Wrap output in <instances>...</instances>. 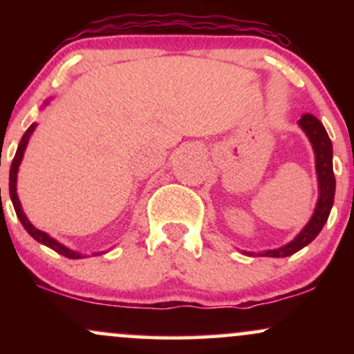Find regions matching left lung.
Returning <instances> with one entry per match:
<instances>
[{
  "label": "left lung",
  "instance_id": "obj_1",
  "mask_svg": "<svg viewBox=\"0 0 354 354\" xmlns=\"http://www.w3.org/2000/svg\"><path fill=\"white\" fill-rule=\"evenodd\" d=\"M298 124L301 126V129L306 133V136L310 138L313 149H315V158H316V174H318V188H319V198L316 203L315 213L308 225L301 230V233L296 236L293 241H290L288 245L281 248H276V250H268L265 253H258L259 256H270V258H286V256L295 254L296 251H299L319 234V231L323 230L324 223L328 221L330 216L333 201H335V188H336V180L335 173H333V145L330 136H328L326 129L321 124V121L313 115H303L301 120L298 121ZM253 256L254 253H246Z\"/></svg>",
  "mask_w": 354,
  "mask_h": 354
}]
</instances>
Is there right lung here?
Returning <instances> with one entry per match:
<instances>
[{
	"mask_svg": "<svg viewBox=\"0 0 354 354\" xmlns=\"http://www.w3.org/2000/svg\"><path fill=\"white\" fill-rule=\"evenodd\" d=\"M36 123H33L30 126V128L26 129V133H24L21 141H19L18 145V149H16V154L13 158V163H11V168H10V196H11V201H13V206H15V211H16V216L19 218V221H21V225L24 226V230L28 231V233L33 236L36 241L41 243V245L51 248V250H55L56 253L66 256V258L70 259H80L83 258V254H80L78 251H73V250H68L66 246H63L61 243L56 241V239H53L50 234H46L44 231H39L36 230L33 225L30 223V219L26 218V214H24V211L21 208V203L18 200V193H16V178H18V169H19V163H21L23 160V154H24V149H26V145L28 141H30V136L33 135L35 128H36ZM100 253H93V256H96Z\"/></svg>",
	"mask_w": 354,
	"mask_h": 354,
	"instance_id": "add662e5",
	"label": "right lung"
}]
</instances>
